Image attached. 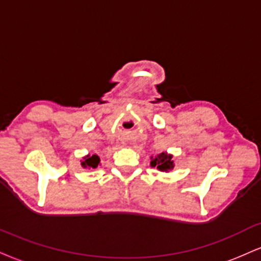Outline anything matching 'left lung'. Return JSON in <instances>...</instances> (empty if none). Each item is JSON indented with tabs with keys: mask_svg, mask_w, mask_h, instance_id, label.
I'll use <instances>...</instances> for the list:
<instances>
[{
	"mask_svg": "<svg viewBox=\"0 0 261 261\" xmlns=\"http://www.w3.org/2000/svg\"><path fill=\"white\" fill-rule=\"evenodd\" d=\"M172 154L168 152L159 153L156 156H150V166L156 168L159 171L163 172H169L172 170L175 166L174 159H172Z\"/></svg>",
	"mask_w": 261,
	"mask_h": 261,
	"instance_id": "1",
	"label": "left lung"
}]
</instances>
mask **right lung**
<instances>
[{"label":"right lung","instance_id":"1","mask_svg":"<svg viewBox=\"0 0 261 261\" xmlns=\"http://www.w3.org/2000/svg\"><path fill=\"white\" fill-rule=\"evenodd\" d=\"M100 165V159L97 154H87L81 161V166L84 169H97Z\"/></svg>","mask_w":261,"mask_h":261}]
</instances>
